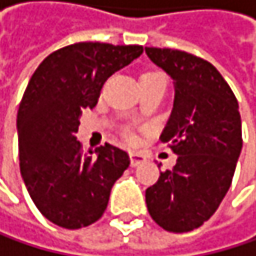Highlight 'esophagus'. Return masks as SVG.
<instances>
[{
  "instance_id": "esophagus-1",
  "label": "esophagus",
  "mask_w": 256,
  "mask_h": 256,
  "mask_svg": "<svg viewBox=\"0 0 256 256\" xmlns=\"http://www.w3.org/2000/svg\"><path fill=\"white\" fill-rule=\"evenodd\" d=\"M130 160H131V166L132 167H138L142 162L147 161V156H145L144 153H140V152H131L130 153Z\"/></svg>"
}]
</instances>
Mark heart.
<instances>
[{"label":"heart","instance_id":"b5f03b06","mask_svg":"<svg viewBox=\"0 0 256 256\" xmlns=\"http://www.w3.org/2000/svg\"><path fill=\"white\" fill-rule=\"evenodd\" d=\"M152 73H156V72H147V73H144L142 76H147V74H152ZM126 138L131 139V134H130V132H126Z\"/></svg>","mask_w":256,"mask_h":256}]
</instances>
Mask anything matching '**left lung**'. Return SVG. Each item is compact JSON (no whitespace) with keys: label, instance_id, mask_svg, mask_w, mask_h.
Wrapping results in <instances>:
<instances>
[{"label":"left lung","instance_id":"8db88e82","mask_svg":"<svg viewBox=\"0 0 256 256\" xmlns=\"http://www.w3.org/2000/svg\"><path fill=\"white\" fill-rule=\"evenodd\" d=\"M145 53L174 80V109L160 139L178 154L174 169L145 190V202L160 227L184 233L205 224L228 192L242 148L240 106L208 60L170 48Z\"/></svg>","mask_w":256,"mask_h":256}]
</instances>
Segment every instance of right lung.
Wrapping results in <instances>:
<instances>
[{"label":"right lung","instance_id":"obj_1","mask_svg":"<svg viewBox=\"0 0 256 256\" xmlns=\"http://www.w3.org/2000/svg\"><path fill=\"white\" fill-rule=\"evenodd\" d=\"M142 51L140 45L73 44L45 58L28 82L16 114L20 172L37 210L62 228L100 219L128 169L126 152L111 144L84 152L74 134L104 81Z\"/></svg>","mask_w":256,"mask_h":256}]
</instances>
